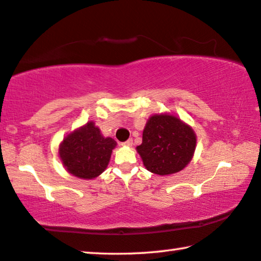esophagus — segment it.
Returning <instances> with one entry per match:
<instances>
[{
	"mask_svg": "<svg viewBox=\"0 0 261 261\" xmlns=\"http://www.w3.org/2000/svg\"><path fill=\"white\" fill-rule=\"evenodd\" d=\"M121 144H122L123 147H132V146H133V140H132V139H128L127 141L122 142Z\"/></svg>",
	"mask_w": 261,
	"mask_h": 261,
	"instance_id": "1",
	"label": "esophagus"
}]
</instances>
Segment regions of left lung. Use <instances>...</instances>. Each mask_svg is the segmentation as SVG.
Here are the masks:
<instances>
[{"label": "left lung", "mask_w": 261, "mask_h": 261, "mask_svg": "<svg viewBox=\"0 0 261 261\" xmlns=\"http://www.w3.org/2000/svg\"><path fill=\"white\" fill-rule=\"evenodd\" d=\"M192 128L172 114H154L148 119L142 143L136 150L147 170L158 175L181 171L191 161L196 149Z\"/></svg>", "instance_id": "8db88e82"}]
</instances>
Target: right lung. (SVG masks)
Here are the masks:
<instances>
[{"instance_id": "1", "label": "right lung", "mask_w": 261, "mask_h": 261, "mask_svg": "<svg viewBox=\"0 0 261 261\" xmlns=\"http://www.w3.org/2000/svg\"><path fill=\"white\" fill-rule=\"evenodd\" d=\"M117 142L105 138L93 121L65 136L59 144V158L65 169L75 177L92 179L102 174Z\"/></svg>"}]
</instances>
